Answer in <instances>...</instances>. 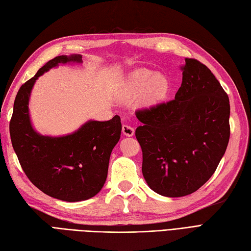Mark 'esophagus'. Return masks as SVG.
I'll list each match as a JSON object with an SVG mask.
<instances>
[{
  "instance_id": "34e87169",
  "label": "esophagus",
  "mask_w": 251,
  "mask_h": 251,
  "mask_svg": "<svg viewBox=\"0 0 251 251\" xmlns=\"http://www.w3.org/2000/svg\"><path fill=\"white\" fill-rule=\"evenodd\" d=\"M134 132H135V130H134L133 126H128V125H124L123 126V133H124V135H126V136H128V137L133 136Z\"/></svg>"
}]
</instances>
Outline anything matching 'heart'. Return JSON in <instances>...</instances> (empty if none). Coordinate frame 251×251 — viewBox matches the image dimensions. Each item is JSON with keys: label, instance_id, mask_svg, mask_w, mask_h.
<instances>
[{"label": "heart", "instance_id": "obj_1", "mask_svg": "<svg viewBox=\"0 0 251 251\" xmlns=\"http://www.w3.org/2000/svg\"><path fill=\"white\" fill-rule=\"evenodd\" d=\"M169 92L168 79L161 74H155L148 70H136L128 74L119 87V98L132 100L138 97L141 106L150 107L164 100Z\"/></svg>", "mask_w": 251, "mask_h": 251}]
</instances>
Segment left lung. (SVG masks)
<instances>
[{
    "instance_id": "8db88e82",
    "label": "left lung",
    "mask_w": 251,
    "mask_h": 251,
    "mask_svg": "<svg viewBox=\"0 0 251 251\" xmlns=\"http://www.w3.org/2000/svg\"><path fill=\"white\" fill-rule=\"evenodd\" d=\"M175 99L138 110L136 138L148 186L168 198L191 194L215 172L230 137L226 92L208 67L186 58Z\"/></svg>"
}]
</instances>
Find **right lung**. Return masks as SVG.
Segmentation results:
<instances>
[{
    "label": "right lung",
    "mask_w": 251,
    "mask_h": 251,
    "mask_svg": "<svg viewBox=\"0 0 251 251\" xmlns=\"http://www.w3.org/2000/svg\"><path fill=\"white\" fill-rule=\"evenodd\" d=\"M82 62L80 55L49 61L20 87L9 125L11 144L28 179L45 194L65 201L89 200L102 189L112 150L121 134L118 115L90 120L65 136H43L31 126L28 102L36 80L59 64Z\"/></svg>",
    "instance_id": "obj_1"
}]
</instances>
